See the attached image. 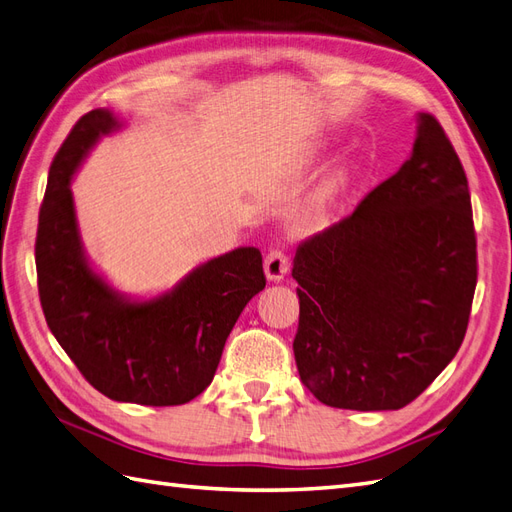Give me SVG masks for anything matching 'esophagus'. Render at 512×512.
<instances>
[{
	"label": "esophagus",
	"mask_w": 512,
	"mask_h": 512,
	"mask_svg": "<svg viewBox=\"0 0 512 512\" xmlns=\"http://www.w3.org/2000/svg\"><path fill=\"white\" fill-rule=\"evenodd\" d=\"M286 273H289V258H286L278 249H273L265 256V276L271 282L284 280Z\"/></svg>",
	"instance_id": "esophagus-1"
}]
</instances>
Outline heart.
Masks as SVG:
<instances>
[{
  "instance_id": "heart-1",
  "label": "heart",
  "mask_w": 512,
  "mask_h": 512,
  "mask_svg": "<svg viewBox=\"0 0 512 512\" xmlns=\"http://www.w3.org/2000/svg\"><path fill=\"white\" fill-rule=\"evenodd\" d=\"M354 173H356L354 165L347 160H341V162H336V165H332L319 178L313 193L308 195L306 215L319 217V215L330 213V210L345 197V193L350 191V186L354 182Z\"/></svg>"
}]
</instances>
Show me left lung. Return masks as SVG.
<instances>
[{
  "label": "left lung",
  "mask_w": 512,
  "mask_h": 512,
  "mask_svg": "<svg viewBox=\"0 0 512 512\" xmlns=\"http://www.w3.org/2000/svg\"><path fill=\"white\" fill-rule=\"evenodd\" d=\"M299 378L321 404L397 410L465 339L476 232L463 165L432 115L413 152L350 217L299 245Z\"/></svg>",
  "instance_id": "1"
}]
</instances>
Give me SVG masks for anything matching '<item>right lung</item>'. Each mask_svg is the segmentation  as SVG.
Wrapping results in <instances>:
<instances>
[{"mask_svg":"<svg viewBox=\"0 0 512 512\" xmlns=\"http://www.w3.org/2000/svg\"><path fill=\"white\" fill-rule=\"evenodd\" d=\"M123 128L110 108L86 112L49 167L36 232L41 306L56 341L99 393L126 404L178 406L213 382L236 319L265 289L263 256L236 247L152 297L112 286L86 254L71 182L91 149Z\"/></svg>","mask_w":512,"mask_h":512,"instance_id":"1","label":"right lung"}]
</instances>
